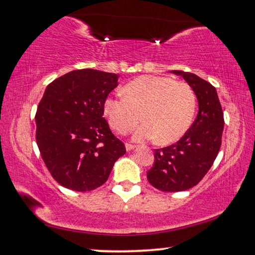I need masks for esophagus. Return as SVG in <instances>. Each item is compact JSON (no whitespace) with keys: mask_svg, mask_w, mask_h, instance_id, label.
I'll use <instances>...</instances> for the list:
<instances>
[{"mask_svg":"<svg viewBox=\"0 0 255 255\" xmlns=\"http://www.w3.org/2000/svg\"><path fill=\"white\" fill-rule=\"evenodd\" d=\"M136 146L135 144H132V143H125V148H127V150H132L134 149Z\"/></svg>","mask_w":255,"mask_h":255,"instance_id":"obj_1","label":"esophagus"}]
</instances>
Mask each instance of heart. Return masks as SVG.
<instances>
[{
	"label": "heart",
	"mask_w": 255,
	"mask_h": 255,
	"mask_svg": "<svg viewBox=\"0 0 255 255\" xmlns=\"http://www.w3.org/2000/svg\"><path fill=\"white\" fill-rule=\"evenodd\" d=\"M124 96L108 97L104 113L111 127L121 134L133 130L140 119L136 140L156 138L158 143L179 140L193 123L196 95L186 82L168 76L143 75L125 85Z\"/></svg>",
	"instance_id": "obj_1"
}]
</instances>
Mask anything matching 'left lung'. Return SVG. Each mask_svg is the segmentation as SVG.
I'll use <instances>...</instances> for the list:
<instances>
[{
    "instance_id": "8db88e82",
    "label": "left lung",
    "mask_w": 255,
    "mask_h": 255,
    "mask_svg": "<svg viewBox=\"0 0 255 255\" xmlns=\"http://www.w3.org/2000/svg\"><path fill=\"white\" fill-rule=\"evenodd\" d=\"M193 88L198 100L195 122L178 142L155 149V163L147 179L156 189L182 191L190 189L204 178L221 147L225 121L217 90L191 73L172 70Z\"/></svg>"
}]
</instances>
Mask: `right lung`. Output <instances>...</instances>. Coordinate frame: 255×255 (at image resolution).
Returning a JSON list of instances; mask_svg holds the SVG:
<instances>
[{"mask_svg":"<svg viewBox=\"0 0 255 255\" xmlns=\"http://www.w3.org/2000/svg\"><path fill=\"white\" fill-rule=\"evenodd\" d=\"M119 75L78 69L46 87L38 104L36 142L42 159L62 187L89 191L107 181L125 150L104 115V103Z\"/></svg>","mask_w":255,"mask_h":255,"instance_id":"add662e5","label":"right lung"}]
</instances>
